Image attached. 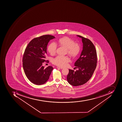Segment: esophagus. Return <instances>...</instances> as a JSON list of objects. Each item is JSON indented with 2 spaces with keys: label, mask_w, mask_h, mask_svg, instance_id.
Wrapping results in <instances>:
<instances>
[{
  "label": "esophagus",
  "mask_w": 122,
  "mask_h": 122,
  "mask_svg": "<svg viewBox=\"0 0 122 122\" xmlns=\"http://www.w3.org/2000/svg\"><path fill=\"white\" fill-rule=\"evenodd\" d=\"M57 68H58V69H63V67H61L58 66L57 67Z\"/></svg>",
  "instance_id": "esophagus-1"
}]
</instances>
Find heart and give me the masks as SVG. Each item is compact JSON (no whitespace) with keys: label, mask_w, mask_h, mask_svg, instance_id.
Instances as JSON below:
<instances>
[{"label":"heart","mask_w":122,"mask_h":122,"mask_svg":"<svg viewBox=\"0 0 122 122\" xmlns=\"http://www.w3.org/2000/svg\"><path fill=\"white\" fill-rule=\"evenodd\" d=\"M58 44L61 46L66 48L67 52L71 56L75 57L79 53L81 45L79 43L67 37L61 38L58 40ZM57 46L55 43L52 42L48 47V51L51 55H53L56 51ZM70 61V58L67 56L58 55L53 59L52 62L54 65L59 66H65Z\"/></svg>","instance_id":"1"}]
</instances>
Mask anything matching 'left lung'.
Instances as JSON below:
<instances>
[{"mask_svg":"<svg viewBox=\"0 0 122 122\" xmlns=\"http://www.w3.org/2000/svg\"><path fill=\"white\" fill-rule=\"evenodd\" d=\"M82 39L83 48L80 57L74 65L79 69L76 71L69 69L67 79L73 86H80L86 83L92 76L97 67V51L90 40L78 35Z\"/></svg>","mask_w":122,"mask_h":122,"instance_id":"left-lung-1","label":"left lung"}]
</instances>
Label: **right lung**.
I'll return each mask as SVG.
<instances>
[{
    "label": "right lung",
    "mask_w": 122,
    "mask_h": 122,
    "mask_svg": "<svg viewBox=\"0 0 122 122\" xmlns=\"http://www.w3.org/2000/svg\"><path fill=\"white\" fill-rule=\"evenodd\" d=\"M55 38L51 35H45L34 38L29 42L25 50L23 58V68L27 77L32 83L41 85L49 79L53 69L51 66L45 68L43 62L46 60L48 43Z\"/></svg>",
    "instance_id": "add662e5"
}]
</instances>
